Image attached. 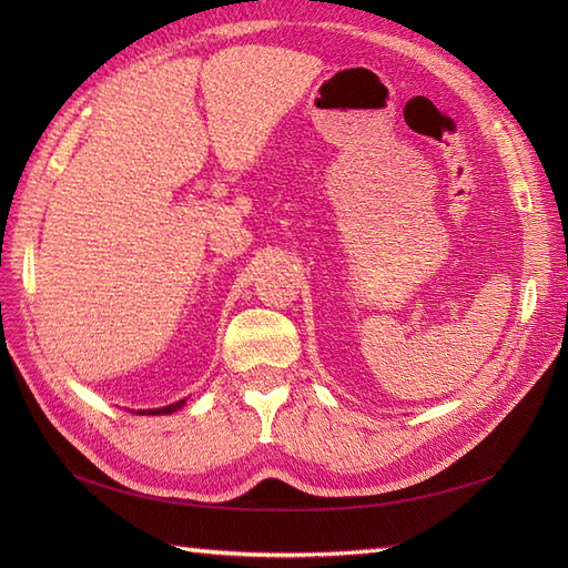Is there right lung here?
<instances>
[{
    "instance_id": "1",
    "label": "right lung",
    "mask_w": 568,
    "mask_h": 568,
    "mask_svg": "<svg viewBox=\"0 0 568 568\" xmlns=\"http://www.w3.org/2000/svg\"><path fill=\"white\" fill-rule=\"evenodd\" d=\"M182 405H184V400L173 403V405H168V407H159V409H140V412H136V415H170V412L180 409Z\"/></svg>"
}]
</instances>
